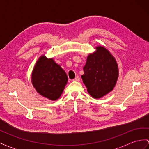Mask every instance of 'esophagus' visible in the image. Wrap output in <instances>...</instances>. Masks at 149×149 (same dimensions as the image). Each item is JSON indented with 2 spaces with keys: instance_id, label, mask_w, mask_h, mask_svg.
Instances as JSON below:
<instances>
[{
  "instance_id": "esophagus-1",
  "label": "esophagus",
  "mask_w": 149,
  "mask_h": 149,
  "mask_svg": "<svg viewBox=\"0 0 149 149\" xmlns=\"http://www.w3.org/2000/svg\"><path fill=\"white\" fill-rule=\"evenodd\" d=\"M80 81V77L79 76H77L74 79H73V81Z\"/></svg>"
}]
</instances>
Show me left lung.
<instances>
[{
    "label": "left lung",
    "instance_id": "left-lung-1",
    "mask_svg": "<svg viewBox=\"0 0 149 149\" xmlns=\"http://www.w3.org/2000/svg\"><path fill=\"white\" fill-rule=\"evenodd\" d=\"M96 49L87 56L83 67L84 74L81 77L89 94L98 99L113 89L119 71L116 61L109 51L101 46Z\"/></svg>",
    "mask_w": 149,
    "mask_h": 149
}]
</instances>
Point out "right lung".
<instances>
[{
    "instance_id": "right-lung-1",
    "label": "right lung",
    "mask_w": 149,
    "mask_h": 149,
    "mask_svg": "<svg viewBox=\"0 0 149 149\" xmlns=\"http://www.w3.org/2000/svg\"><path fill=\"white\" fill-rule=\"evenodd\" d=\"M33 87L42 96L56 101L60 97L68 81L67 75L53 58L42 55L33 70Z\"/></svg>"
}]
</instances>
